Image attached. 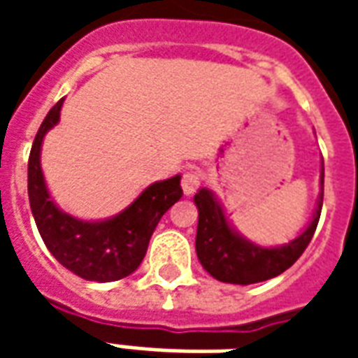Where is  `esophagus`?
Returning <instances> with one entry per match:
<instances>
[{
  "instance_id": "1",
  "label": "esophagus",
  "mask_w": 358,
  "mask_h": 358,
  "mask_svg": "<svg viewBox=\"0 0 358 358\" xmlns=\"http://www.w3.org/2000/svg\"><path fill=\"white\" fill-rule=\"evenodd\" d=\"M199 186H201V174H199V171L184 172V176H182V189H184V194H195Z\"/></svg>"
}]
</instances>
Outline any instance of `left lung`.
Instances as JSON below:
<instances>
[{"label":"left lung","instance_id":"8db88e82","mask_svg":"<svg viewBox=\"0 0 358 358\" xmlns=\"http://www.w3.org/2000/svg\"><path fill=\"white\" fill-rule=\"evenodd\" d=\"M324 199V169L320 171V195L315 217L299 238L282 248H261L251 243L228 224L224 210L210 189L201 187L194 201L199 210L195 251L203 268L226 284L248 285L282 274L307 249L315 236Z\"/></svg>","mask_w":358,"mask_h":358}]
</instances>
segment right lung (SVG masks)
I'll use <instances>...</instances> for the list:
<instances>
[{"label":"right lung","instance_id":"obj_1","mask_svg":"<svg viewBox=\"0 0 358 358\" xmlns=\"http://www.w3.org/2000/svg\"><path fill=\"white\" fill-rule=\"evenodd\" d=\"M61 99L43 118L28 159V197L45 248L65 268L90 282H115L132 274L145 257L159 220L182 197L180 176L155 182L117 217L86 222L59 209L45 187L40 164L43 136L59 122Z\"/></svg>","mask_w":358,"mask_h":358}]
</instances>
